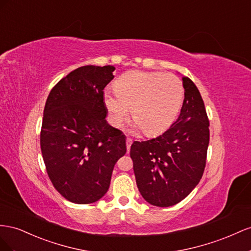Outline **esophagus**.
I'll return each mask as SVG.
<instances>
[{
	"label": "esophagus",
	"mask_w": 251,
	"mask_h": 251,
	"mask_svg": "<svg viewBox=\"0 0 251 251\" xmlns=\"http://www.w3.org/2000/svg\"><path fill=\"white\" fill-rule=\"evenodd\" d=\"M131 144H132V140H131V139H129V138H127V140H126L127 151H129V150H130V146H131Z\"/></svg>",
	"instance_id": "esophagus-1"
}]
</instances>
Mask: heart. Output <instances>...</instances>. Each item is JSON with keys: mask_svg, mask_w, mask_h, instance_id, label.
I'll use <instances>...</instances> for the list:
<instances>
[{"mask_svg": "<svg viewBox=\"0 0 251 251\" xmlns=\"http://www.w3.org/2000/svg\"><path fill=\"white\" fill-rule=\"evenodd\" d=\"M116 94L106 90L105 108L111 124L122 127L130 110L134 130L148 137L165 132L174 124L184 102L185 89L180 77L173 74L132 70L114 83Z\"/></svg>", "mask_w": 251, "mask_h": 251, "instance_id": "b5f03b06", "label": "heart"}]
</instances>
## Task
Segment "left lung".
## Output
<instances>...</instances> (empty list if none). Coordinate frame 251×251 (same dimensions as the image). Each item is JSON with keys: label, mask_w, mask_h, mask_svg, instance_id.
<instances>
[{"label": "left lung", "mask_w": 251, "mask_h": 251, "mask_svg": "<svg viewBox=\"0 0 251 251\" xmlns=\"http://www.w3.org/2000/svg\"><path fill=\"white\" fill-rule=\"evenodd\" d=\"M184 102L177 120L157 138L133 142L130 156L135 181L149 204L169 207L196 188L202 178L209 144V121L203 99L183 76Z\"/></svg>", "instance_id": "1"}]
</instances>
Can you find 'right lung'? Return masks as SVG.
Returning <instances> with one entry per match:
<instances>
[{
    "mask_svg": "<svg viewBox=\"0 0 251 251\" xmlns=\"http://www.w3.org/2000/svg\"><path fill=\"white\" fill-rule=\"evenodd\" d=\"M113 66L76 68L47 98L41 150L50 181L71 203L90 204L105 196L114 165L126 153V138L106 121L104 88Z\"/></svg>",
    "mask_w": 251,
    "mask_h": 251,
    "instance_id": "obj_1",
    "label": "right lung"
}]
</instances>
